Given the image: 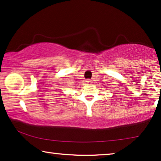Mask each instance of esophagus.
Masks as SVG:
<instances>
[{
	"label": "esophagus",
	"mask_w": 161,
	"mask_h": 161,
	"mask_svg": "<svg viewBox=\"0 0 161 161\" xmlns=\"http://www.w3.org/2000/svg\"><path fill=\"white\" fill-rule=\"evenodd\" d=\"M85 82H86V84H87V85H90V84L92 83V81L90 80H86Z\"/></svg>",
	"instance_id": "1"
}]
</instances>
